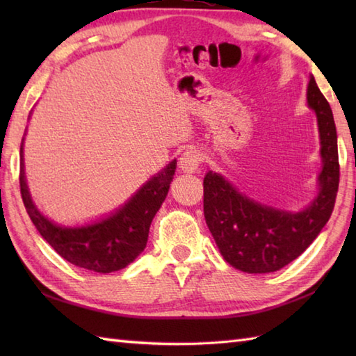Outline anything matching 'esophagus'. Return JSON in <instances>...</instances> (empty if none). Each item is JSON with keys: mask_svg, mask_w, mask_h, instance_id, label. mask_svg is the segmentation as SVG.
<instances>
[{"mask_svg": "<svg viewBox=\"0 0 356 356\" xmlns=\"http://www.w3.org/2000/svg\"><path fill=\"white\" fill-rule=\"evenodd\" d=\"M202 163V154L195 149H186L185 153L180 156L179 161V168L186 174H193L199 170Z\"/></svg>", "mask_w": 356, "mask_h": 356, "instance_id": "1", "label": "esophagus"}]
</instances>
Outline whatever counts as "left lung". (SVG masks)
Segmentation results:
<instances>
[{"mask_svg":"<svg viewBox=\"0 0 356 356\" xmlns=\"http://www.w3.org/2000/svg\"><path fill=\"white\" fill-rule=\"evenodd\" d=\"M307 105L318 122L323 170L318 194L305 209L291 213L261 205L213 171L203 179L207 225L223 259L238 270L266 274L284 268L306 251L334 211L339 184L337 128L314 76L307 84Z\"/></svg>","mask_w":356,"mask_h":356,"instance_id":"left-lung-1","label":"left lung"}]
</instances>
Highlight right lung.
<instances>
[{
	"instance_id": "add662e5",
	"label": "right lung",
	"mask_w": 356,
	"mask_h": 356,
	"mask_svg": "<svg viewBox=\"0 0 356 356\" xmlns=\"http://www.w3.org/2000/svg\"><path fill=\"white\" fill-rule=\"evenodd\" d=\"M176 165L174 159L108 217L72 228L51 222L30 197L21 143V197L38 232L64 260L78 268L108 274L128 266L145 249L149 225L168 194Z\"/></svg>"
}]
</instances>
